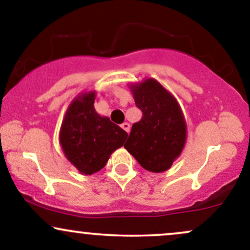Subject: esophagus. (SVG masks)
<instances>
[{"label":"esophagus","mask_w":250,"mask_h":250,"mask_svg":"<svg viewBox=\"0 0 250 250\" xmlns=\"http://www.w3.org/2000/svg\"><path fill=\"white\" fill-rule=\"evenodd\" d=\"M121 128L123 129V130L127 131V133H129V131H130V125H129L128 122L122 123V125H121Z\"/></svg>","instance_id":"esophagus-1"}]
</instances>
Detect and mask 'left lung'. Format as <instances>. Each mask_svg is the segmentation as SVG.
Instances as JSON below:
<instances>
[{
    "label": "left lung",
    "mask_w": 250,
    "mask_h": 250,
    "mask_svg": "<svg viewBox=\"0 0 250 250\" xmlns=\"http://www.w3.org/2000/svg\"><path fill=\"white\" fill-rule=\"evenodd\" d=\"M142 119L134 123L125 148L146 170L161 173L182 151L186 125L176 100L153 79L133 88Z\"/></svg>",
    "instance_id": "1"
}]
</instances>
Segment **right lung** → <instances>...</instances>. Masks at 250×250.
Segmentation results:
<instances>
[{
	"instance_id": "obj_1",
	"label": "right lung",
	"mask_w": 250,
	"mask_h": 250,
	"mask_svg": "<svg viewBox=\"0 0 250 250\" xmlns=\"http://www.w3.org/2000/svg\"><path fill=\"white\" fill-rule=\"evenodd\" d=\"M95 93L83 94L70 104L62 123L60 141L69 161L82 174L101 170L109 156L122 147L128 134L94 108Z\"/></svg>"
}]
</instances>
